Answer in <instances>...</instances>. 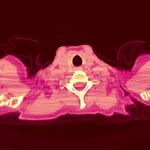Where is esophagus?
I'll return each instance as SVG.
<instances>
[{
	"instance_id": "34e87169",
	"label": "esophagus",
	"mask_w": 150,
	"mask_h": 150,
	"mask_svg": "<svg viewBox=\"0 0 150 150\" xmlns=\"http://www.w3.org/2000/svg\"><path fill=\"white\" fill-rule=\"evenodd\" d=\"M80 69H81V68H78V70H80Z\"/></svg>"
}]
</instances>
